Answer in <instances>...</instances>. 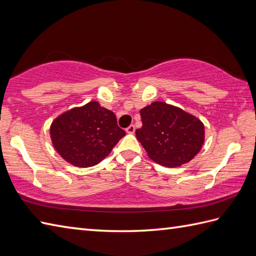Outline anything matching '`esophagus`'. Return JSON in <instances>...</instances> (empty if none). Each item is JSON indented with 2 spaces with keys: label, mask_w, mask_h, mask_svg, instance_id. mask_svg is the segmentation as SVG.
I'll return each mask as SVG.
<instances>
[{
  "label": "esophagus",
  "mask_w": 256,
  "mask_h": 256,
  "mask_svg": "<svg viewBox=\"0 0 256 256\" xmlns=\"http://www.w3.org/2000/svg\"><path fill=\"white\" fill-rule=\"evenodd\" d=\"M134 130H136V127L134 126V124H130V126L126 129V132H127V134H134Z\"/></svg>",
  "instance_id": "obj_1"
}]
</instances>
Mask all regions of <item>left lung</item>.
I'll list each match as a JSON object with an SVG mask.
<instances>
[{
    "mask_svg": "<svg viewBox=\"0 0 256 256\" xmlns=\"http://www.w3.org/2000/svg\"><path fill=\"white\" fill-rule=\"evenodd\" d=\"M142 127L136 136L148 158L158 164L176 167L188 163L204 142V124L196 117L163 102L140 110Z\"/></svg>",
    "mask_w": 256,
    "mask_h": 256,
    "instance_id": "1",
    "label": "left lung"
}]
</instances>
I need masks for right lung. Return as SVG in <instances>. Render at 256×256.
Here are the masks:
<instances>
[{"instance_id": "add662e5", "label": "right lung", "mask_w": 256, "mask_h": 256, "mask_svg": "<svg viewBox=\"0 0 256 256\" xmlns=\"http://www.w3.org/2000/svg\"><path fill=\"white\" fill-rule=\"evenodd\" d=\"M53 146L68 163L90 167L100 163L110 153L122 136L113 112L90 102L58 116L52 122Z\"/></svg>"}]
</instances>
